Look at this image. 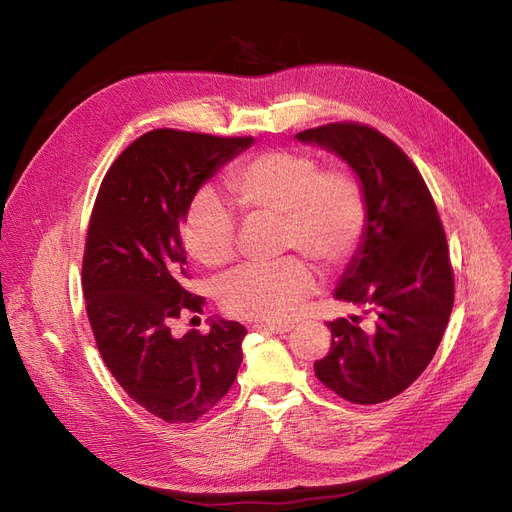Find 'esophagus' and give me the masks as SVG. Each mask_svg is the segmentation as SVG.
<instances>
[{"label":"esophagus","mask_w":512,"mask_h":512,"mask_svg":"<svg viewBox=\"0 0 512 512\" xmlns=\"http://www.w3.org/2000/svg\"><path fill=\"white\" fill-rule=\"evenodd\" d=\"M257 332H270V334H288L292 330L290 324L284 326H272V324H255L253 326Z\"/></svg>","instance_id":"34e87169"}]
</instances>
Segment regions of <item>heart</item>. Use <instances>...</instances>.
Masks as SVG:
<instances>
[{"instance_id":"heart-1","label":"heart","mask_w":512,"mask_h":512,"mask_svg":"<svg viewBox=\"0 0 512 512\" xmlns=\"http://www.w3.org/2000/svg\"><path fill=\"white\" fill-rule=\"evenodd\" d=\"M226 188L249 215L278 218V245L311 257L321 267H338L355 253L367 224L363 184L346 170H324L301 151H267L232 166ZM182 242L193 259L222 267L236 251V220L213 191H199L186 207ZM315 286L297 257L270 265H247L220 284V305L234 317L282 324L299 313Z\"/></svg>"}]
</instances>
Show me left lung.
Returning <instances> with one entry per match:
<instances>
[{
	"instance_id": "8db88e82",
	"label": "left lung",
	"mask_w": 512,
	"mask_h": 512,
	"mask_svg": "<svg viewBox=\"0 0 512 512\" xmlns=\"http://www.w3.org/2000/svg\"><path fill=\"white\" fill-rule=\"evenodd\" d=\"M301 143L336 153L367 199L359 247L334 297L371 313L328 321L330 353L317 380L355 405H378L407 390L434 359L454 303V278L436 203L413 161L382 132L334 122L299 132Z\"/></svg>"
}]
</instances>
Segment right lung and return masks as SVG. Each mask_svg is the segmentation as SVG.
<instances>
[{
	"mask_svg": "<svg viewBox=\"0 0 512 512\" xmlns=\"http://www.w3.org/2000/svg\"><path fill=\"white\" fill-rule=\"evenodd\" d=\"M255 143L157 128L107 170L91 213L83 292L99 353L122 390L168 423H193L228 394L242 363L238 321L209 319V332L172 334L203 299L184 282L180 224L199 188Z\"/></svg>",
	"mask_w": 512,
	"mask_h": 512,
	"instance_id": "add662e5",
	"label": "right lung"
}]
</instances>
